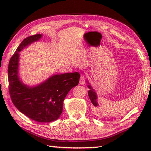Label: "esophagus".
Segmentation results:
<instances>
[{
  "mask_svg": "<svg viewBox=\"0 0 151 151\" xmlns=\"http://www.w3.org/2000/svg\"><path fill=\"white\" fill-rule=\"evenodd\" d=\"M86 80V76L85 75H82L81 76L79 83H80V84H82V85H84V84L85 83Z\"/></svg>",
  "mask_w": 151,
  "mask_h": 151,
  "instance_id": "obj_1",
  "label": "esophagus"
}]
</instances>
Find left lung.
<instances>
[{"label":"left lung","mask_w":151,"mask_h":151,"mask_svg":"<svg viewBox=\"0 0 151 151\" xmlns=\"http://www.w3.org/2000/svg\"><path fill=\"white\" fill-rule=\"evenodd\" d=\"M88 88L91 89V90H89L88 93L89 99H90L91 103H93V105L95 106H98V103H97V102H96V99H97L96 94L95 93V92L94 91L93 89L91 88V86L90 85H88Z\"/></svg>","instance_id":"1"}]
</instances>
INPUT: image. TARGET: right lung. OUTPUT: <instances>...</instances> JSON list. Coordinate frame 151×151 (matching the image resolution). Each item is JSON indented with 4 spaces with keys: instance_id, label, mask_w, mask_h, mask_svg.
Returning a JSON list of instances; mask_svg holds the SVG:
<instances>
[{
    "instance_id": "right-lung-1",
    "label": "right lung",
    "mask_w": 151,
    "mask_h": 151,
    "mask_svg": "<svg viewBox=\"0 0 151 151\" xmlns=\"http://www.w3.org/2000/svg\"><path fill=\"white\" fill-rule=\"evenodd\" d=\"M41 37V35H35L27 37L11 57L8 67L9 90L12 103L20 112L33 121L50 122L59 118L64 99L70 89L78 84L80 74L54 75L35 87L30 88L22 84L17 75L19 52Z\"/></svg>"
}]
</instances>
